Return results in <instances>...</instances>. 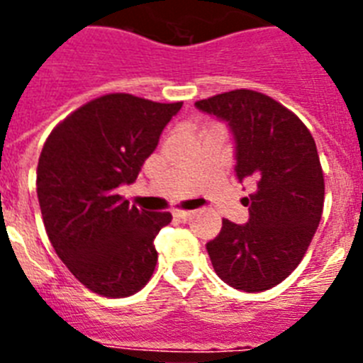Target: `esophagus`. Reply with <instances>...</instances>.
<instances>
[{"instance_id":"34e87169","label":"esophagus","mask_w":363,"mask_h":363,"mask_svg":"<svg viewBox=\"0 0 363 363\" xmlns=\"http://www.w3.org/2000/svg\"><path fill=\"white\" fill-rule=\"evenodd\" d=\"M191 214H192L191 211H174V216L178 218V220H187Z\"/></svg>"}]
</instances>
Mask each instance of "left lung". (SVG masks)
<instances>
[{
  "mask_svg": "<svg viewBox=\"0 0 363 363\" xmlns=\"http://www.w3.org/2000/svg\"><path fill=\"white\" fill-rule=\"evenodd\" d=\"M194 107L225 121L236 178L256 184L245 198L247 223L223 220L207 243L211 264L234 289H271L298 267L322 218L325 185L316 143L300 118L262 92H223Z\"/></svg>",
  "mask_w": 363,
  "mask_h": 363,
  "instance_id": "obj_1",
  "label": "left lung"
}]
</instances>
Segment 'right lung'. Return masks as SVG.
Segmentation results:
<instances>
[{"label": "right lung", "instance_id": "add662e5", "mask_svg": "<svg viewBox=\"0 0 363 363\" xmlns=\"http://www.w3.org/2000/svg\"><path fill=\"white\" fill-rule=\"evenodd\" d=\"M182 105L101 96L45 142L36 176L45 229L60 259L92 293L130 296L152 277L154 238L172 216L138 209L118 192L136 182Z\"/></svg>", "mask_w": 363, "mask_h": 363}]
</instances>
